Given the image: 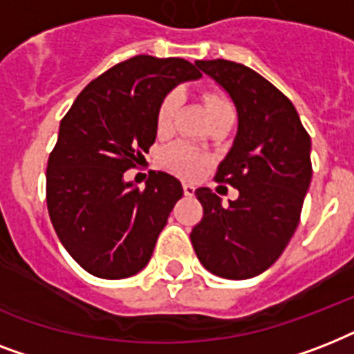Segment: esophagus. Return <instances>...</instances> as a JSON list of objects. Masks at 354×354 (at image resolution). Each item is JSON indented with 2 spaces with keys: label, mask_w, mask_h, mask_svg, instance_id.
I'll return each mask as SVG.
<instances>
[{
  "label": "esophagus",
  "mask_w": 354,
  "mask_h": 354,
  "mask_svg": "<svg viewBox=\"0 0 354 354\" xmlns=\"http://www.w3.org/2000/svg\"><path fill=\"white\" fill-rule=\"evenodd\" d=\"M183 194H185V196H193V194H194V185H193V183L183 182Z\"/></svg>",
  "instance_id": "obj_1"
}]
</instances>
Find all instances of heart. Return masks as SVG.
<instances>
[{"mask_svg": "<svg viewBox=\"0 0 354 354\" xmlns=\"http://www.w3.org/2000/svg\"><path fill=\"white\" fill-rule=\"evenodd\" d=\"M178 104H180V95H178L176 91H172V93L163 97V101L160 102L158 112H156V130H158V133H167L171 130ZM204 104L209 119L215 118L216 113L233 110L232 102L227 101L224 95H218V93H207L204 97ZM161 161H163V165L167 169H171V171H174L180 176L194 178L202 172L204 165L207 163V158L198 149H194L193 145L178 141V143H172L167 149H163Z\"/></svg>", "mask_w": 354, "mask_h": 354, "instance_id": "obj_1", "label": "heart"}]
</instances>
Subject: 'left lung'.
I'll return each mask as SVG.
<instances>
[{
	"label": "left lung",
	"mask_w": 354,
	"mask_h": 354,
	"mask_svg": "<svg viewBox=\"0 0 354 354\" xmlns=\"http://www.w3.org/2000/svg\"><path fill=\"white\" fill-rule=\"evenodd\" d=\"M194 64L236 108L235 141L215 182L239 189V198L224 207L209 187L196 189L204 216L191 242L211 274L250 279L279 259L299 224L313 178L310 136L288 97L253 69L222 58Z\"/></svg>",
	"instance_id": "8db88e82"
}]
</instances>
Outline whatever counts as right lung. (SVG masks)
Instances as JSON below:
<instances>
[{
	"label": "right lung",
	"instance_id": "add662e5",
	"mask_svg": "<svg viewBox=\"0 0 354 354\" xmlns=\"http://www.w3.org/2000/svg\"><path fill=\"white\" fill-rule=\"evenodd\" d=\"M202 73L183 58L138 55L91 80L60 121L47 161V209L58 239L95 277L124 279L143 270L182 183L150 171L145 189L124 182L156 141L163 97Z\"/></svg>",
	"mask_w": 354,
	"mask_h": 354
}]
</instances>
